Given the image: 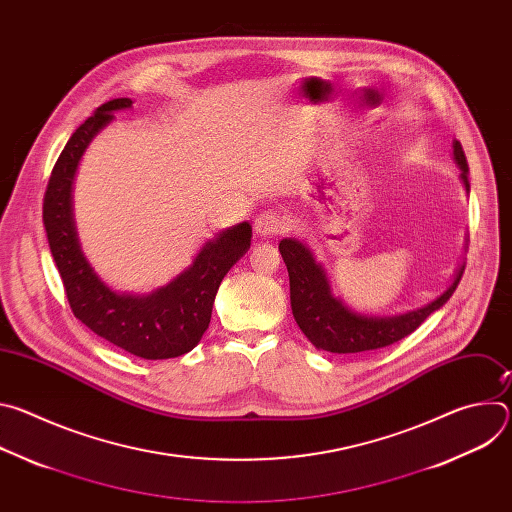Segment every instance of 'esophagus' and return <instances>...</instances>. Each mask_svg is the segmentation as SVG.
Instances as JSON below:
<instances>
[{
	"mask_svg": "<svg viewBox=\"0 0 512 512\" xmlns=\"http://www.w3.org/2000/svg\"><path fill=\"white\" fill-rule=\"evenodd\" d=\"M285 229H287V223L279 210L269 208L255 218V231L261 237H275V235L285 233Z\"/></svg>",
	"mask_w": 512,
	"mask_h": 512,
	"instance_id": "esophagus-1",
	"label": "esophagus"
}]
</instances>
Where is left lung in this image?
Returning a JSON list of instances; mask_svg holds the SVG:
<instances>
[{"label": "left lung", "instance_id": "left-lung-1", "mask_svg": "<svg viewBox=\"0 0 512 512\" xmlns=\"http://www.w3.org/2000/svg\"><path fill=\"white\" fill-rule=\"evenodd\" d=\"M454 160L460 166L464 186L470 192L468 162L460 141H454ZM279 253L287 265L291 312H294L298 326L316 348L334 354L377 350L409 336L427 316L440 310L452 298L464 273V265H460L452 285L423 308L391 318H373L354 314L330 294L324 269L314 261V255L304 243L283 239L279 243Z\"/></svg>", "mask_w": 512, "mask_h": 512}]
</instances>
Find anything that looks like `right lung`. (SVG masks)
<instances>
[{
  "label": "right lung",
  "instance_id": "right-lung-1",
  "mask_svg": "<svg viewBox=\"0 0 512 512\" xmlns=\"http://www.w3.org/2000/svg\"><path fill=\"white\" fill-rule=\"evenodd\" d=\"M131 103L107 101L72 133L52 168L42 218L72 314L97 336L139 358H176L190 352L206 332L218 285L251 247V225L239 223L206 241L188 269L150 296L117 294L97 277L81 253L72 221V180L91 139L115 117L113 111Z\"/></svg>",
  "mask_w": 512,
  "mask_h": 512
}]
</instances>
